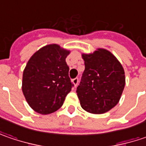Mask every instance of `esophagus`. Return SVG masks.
Wrapping results in <instances>:
<instances>
[{
    "mask_svg": "<svg viewBox=\"0 0 146 146\" xmlns=\"http://www.w3.org/2000/svg\"><path fill=\"white\" fill-rule=\"evenodd\" d=\"M72 84H74V87H76L79 84V79L78 78H75L72 80Z\"/></svg>",
    "mask_w": 146,
    "mask_h": 146,
    "instance_id": "esophagus-1",
    "label": "esophagus"
}]
</instances>
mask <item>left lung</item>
<instances>
[{
    "label": "left lung",
    "mask_w": 146,
    "mask_h": 146,
    "mask_svg": "<svg viewBox=\"0 0 146 146\" xmlns=\"http://www.w3.org/2000/svg\"><path fill=\"white\" fill-rule=\"evenodd\" d=\"M82 58L85 69L76 90L80 106L88 113L104 114L120 100L125 86L123 67L115 55L105 48L82 53Z\"/></svg>",
    "instance_id": "1"
}]
</instances>
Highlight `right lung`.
I'll list each match as a JSON object with an SVG mask.
<instances>
[{
  "mask_svg": "<svg viewBox=\"0 0 146 146\" xmlns=\"http://www.w3.org/2000/svg\"><path fill=\"white\" fill-rule=\"evenodd\" d=\"M70 50L57 44L45 45L31 56L23 74L22 90L31 109L41 115L62 106L73 84L66 58Z\"/></svg>",
  "mask_w": 146,
  "mask_h": 146,
  "instance_id": "obj_1",
  "label": "right lung"
}]
</instances>
